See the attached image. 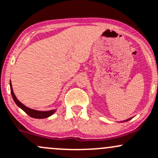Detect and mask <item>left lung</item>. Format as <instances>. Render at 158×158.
Instances as JSON below:
<instances>
[{"label":"left lung","instance_id":"8db88e82","mask_svg":"<svg viewBox=\"0 0 158 158\" xmlns=\"http://www.w3.org/2000/svg\"><path fill=\"white\" fill-rule=\"evenodd\" d=\"M132 118H133V117H131V118H127V119H126V120H124V121H120V122H125V121H130V120H131V119H132Z\"/></svg>","mask_w":158,"mask_h":158}]
</instances>
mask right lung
Wrapping results in <instances>:
<instances>
[{"mask_svg":"<svg viewBox=\"0 0 158 158\" xmlns=\"http://www.w3.org/2000/svg\"><path fill=\"white\" fill-rule=\"evenodd\" d=\"M10 91H11V94L12 97H13V100L15 103V104L18 106L19 108L22 109L25 113H27V115L31 117L34 118H46L49 117L52 115H53L55 112H56L57 109L55 110H48V111H40V110H33V109L29 108V107H27L25 105H24L23 103H22L19 100L17 99L16 97H15L14 92H13V87H12V83H11V80L10 82Z\"/></svg>","mask_w":158,"mask_h":158,"instance_id":"add662e5","label":"right lung"}]
</instances>
